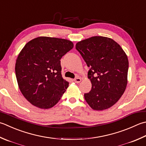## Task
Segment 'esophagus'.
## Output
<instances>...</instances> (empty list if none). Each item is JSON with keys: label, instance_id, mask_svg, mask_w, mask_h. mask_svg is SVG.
Masks as SVG:
<instances>
[{"label": "esophagus", "instance_id": "obj_1", "mask_svg": "<svg viewBox=\"0 0 146 146\" xmlns=\"http://www.w3.org/2000/svg\"><path fill=\"white\" fill-rule=\"evenodd\" d=\"M74 82H75V83H80L81 82V78H78V77H77V78L74 79Z\"/></svg>", "mask_w": 146, "mask_h": 146}]
</instances>
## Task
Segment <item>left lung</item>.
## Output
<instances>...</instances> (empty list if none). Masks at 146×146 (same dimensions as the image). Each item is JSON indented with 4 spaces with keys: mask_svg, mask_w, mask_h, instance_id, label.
<instances>
[{
    "mask_svg": "<svg viewBox=\"0 0 146 146\" xmlns=\"http://www.w3.org/2000/svg\"><path fill=\"white\" fill-rule=\"evenodd\" d=\"M76 49L90 68L92 88L84 94L85 101L97 111L113 106L127 85L128 60L124 50L113 39L101 36L78 42Z\"/></svg>",
    "mask_w": 146,
    "mask_h": 146,
    "instance_id": "1",
    "label": "left lung"
}]
</instances>
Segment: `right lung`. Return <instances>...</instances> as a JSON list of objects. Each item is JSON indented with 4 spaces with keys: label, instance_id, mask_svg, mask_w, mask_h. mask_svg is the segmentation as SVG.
I'll return each mask as SVG.
<instances>
[{
    "label": "right lung",
    "instance_id": "right-lung-1",
    "mask_svg": "<svg viewBox=\"0 0 146 146\" xmlns=\"http://www.w3.org/2000/svg\"><path fill=\"white\" fill-rule=\"evenodd\" d=\"M73 47L68 40L39 36L28 42L16 59L15 72L20 90L31 104L53 107L69 82L61 75V59Z\"/></svg>",
    "mask_w": 146,
    "mask_h": 146
}]
</instances>
